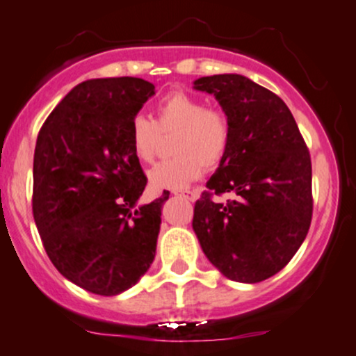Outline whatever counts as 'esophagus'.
Masks as SVG:
<instances>
[{
	"instance_id": "esophagus-1",
	"label": "esophagus",
	"mask_w": 356,
	"mask_h": 356,
	"mask_svg": "<svg viewBox=\"0 0 356 356\" xmlns=\"http://www.w3.org/2000/svg\"><path fill=\"white\" fill-rule=\"evenodd\" d=\"M174 194H175V196L186 197V200H189V201L197 200V193H196V191H175Z\"/></svg>"
}]
</instances>
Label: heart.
Returning <instances> with one entry per match:
<instances>
[{
  "label": "heart",
  "instance_id": "obj_1",
  "mask_svg": "<svg viewBox=\"0 0 356 356\" xmlns=\"http://www.w3.org/2000/svg\"><path fill=\"white\" fill-rule=\"evenodd\" d=\"M162 136H172L175 156L149 170L155 189H182L196 181L203 168L218 167L232 141L230 119L223 111L207 107L197 97L174 92L156 104L155 118L134 115L129 124V143L140 162L155 159Z\"/></svg>",
  "mask_w": 356,
  "mask_h": 356
}]
</instances>
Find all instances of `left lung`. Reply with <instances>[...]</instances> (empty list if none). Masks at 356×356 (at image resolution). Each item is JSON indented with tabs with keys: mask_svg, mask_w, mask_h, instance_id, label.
<instances>
[{
	"mask_svg": "<svg viewBox=\"0 0 356 356\" xmlns=\"http://www.w3.org/2000/svg\"><path fill=\"white\" fill-rule=\"evenodd\" d=\"M230 119L227 156L194 204L203 252L228 280L257 283L290 263L312 220V163L286 104L242 74L194 81ZM234 192L218 204L215 195Z\"/></svg>",
	"mask_w": 356,
	"mask_h": 356,
	"instance_id": "1",
	"label": "left lung"
}]
</instances>
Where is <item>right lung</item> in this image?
I'll use <instances>...</instances> for the list:
<instances>
[{
    "instance_id": "obj_1",
    "label": "right lung",
    "mask_w": 356,
    "mask_h": 356,
    "mask_svg": "<svg viewBox=\"0 0 356 356\" xmlns=\"http://www.w3.org/2000/svg\"><path fill=\"white\" fill-rule=\"evenodd\" d=\"M153 93L141 78L87 80L56 106L37 136V230L56 269L92 293L128 290L155 257L168 191L136 207L148 179L129 143L131 121Z\"/></svg>"
}]
</instances>
